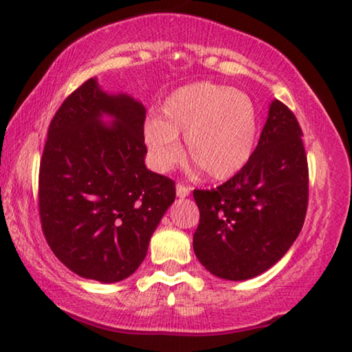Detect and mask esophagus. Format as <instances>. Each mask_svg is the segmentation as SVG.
Here are the masks:
<instances>
[{"label": "esophagus", "instance_id": "1", "mask_svg": "<svg viewBox=\"0 0 352 352\" xmlns=\"http://www.w3.org/2000/svg\"><path fill=\"white\" fill-rule=\"evenodd\" d=\"M176 194H177V197H181V199H184V197H187V195L190 194V187L186 186V184H182V182H177Z\"/></svg>", "mask_w": 352, "mask_h": 352}]
</instances>
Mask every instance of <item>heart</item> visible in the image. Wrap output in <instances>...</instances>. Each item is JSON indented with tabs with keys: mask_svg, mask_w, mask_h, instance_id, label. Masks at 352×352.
<instances>
[{
	"mask_svg": "<svg viewBox=\"0 0 352 352\" xmlns=\"http://www.w3.org/2000/svg\"><path fill=\"white\" fill-rule=\"evenodd\" d=\"M162 114L144 122L148 160L165 173L182 158L179 134L190 160L213 179H226L252 158L258 138L256 109L247 94L208 81L192 83L168 96Z\"/></svg>",
	"mask_w": 352,
	"mask_h": 352,
	"instance_id": "heart-1",
	"label": "heart"
}]
</instances>
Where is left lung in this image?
<instances>
[{"mask_svg": "<svg viewBox=\"0 0 352 352\" xmlns=\"http://www.w3.org/2000/svg\"><path fill=\"white\" fill-rule=\"evenodd\" d=\"M295 113L274 100L252 158L216 189H195L194 252L211 274L247 280L295 242L309 201V170Z\"/></svg>", "mask_w": 352, "mask_h": 352, "instance_id": "left-lung-1", "label": "left lung"}]
</instances>
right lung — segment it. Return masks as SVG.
<instances>
[{
	"instance_id": "add662e5",
	"label": "right lung",
	"mask_w": 352,
	"mask_h": 352,
	"mask_svg": "<svg viewBox=\"0 0 352 352\" xmlns=\"http://www.w3.org/2000/svg\"><path fill=\"white\" fill-rule=\"evenodd\" d=\"M102 113L116 123H100ZM146 109L109 96L89 78L57 109L38 176L43 234L57 259L80 277L123 280L176 197L175 181L147 170Z\"/></svg>"
}]
</instances>
